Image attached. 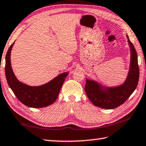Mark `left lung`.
I'll use <instances>...</instances> for the list:
<instances>
[{"mask_svg":"<svg viewBox=\"0 0 146 146\" xmlns=\"http://www.w3.org/2000/svg\"><path fill=\"white\" fill-rule=\"evenodd\" d=\"M130 47L131 60L128 75L123 84L115 86H105L98 81L86 78L84 90L88 98L95 106L112 109L121 105L133 93L139 79V68L136 49L127 35Z\"/></svg>","mask_w":146,"mask_h":146,"instance_id":"left-lung-1","label":"left lung"}]
</instances>
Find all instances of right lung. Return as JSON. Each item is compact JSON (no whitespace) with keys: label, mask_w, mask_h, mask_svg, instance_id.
I'll use <instances>...</instances> for the list:
<instances>
[{"label":"right lung","mask_w":146,"mask_h":146,"mask_svg":"<svg viewBox=\"0 0 146 146\" xmlns=\"http://www.w3.org/2000/svg\"><path fill=\"white\" fill-rule=\"evenodd\" d=\"M13 43L6 56L5 74L8 84L17 98L25 105L31 108H42L49 106L56 100L68 72L60 74L45 84L32 86L17 79L11 66L10 54Z\"/></svg>","instance_id":"right-lung-1"}]
</instances>
